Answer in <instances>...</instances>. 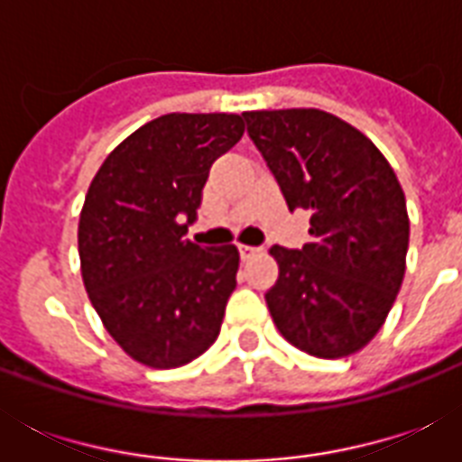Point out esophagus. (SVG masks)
<instances>
[{"label":"esophagus","mask_w":462,"mask_h":462,"mask_svg":"<svg viewBox=\"0 0 462 462\" xmlns=\"http://www.w3.org/2000/svg\"><path fill=\"white\" fill-rule=\"evenodd\" d=\"M259 252H261L259 246L239 245V256H242V259H252V256H256V254H259Z\"/></svg>","instance_id":"obj_1"}]
</instances>
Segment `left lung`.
I'll use <instances>...</instances> for the list:
<instances>
[{
	"label": "left lung",
	"mask_w": 462,
	"mask_h": 462,
	"mask_svg": "<svg viewBox=\"0 0 462 462\" xmlns=\"http://www.w3.org/2000/svg\"><path fill=\"white\" fill-rule=\"evenodd\" d=\"M246 132L311 242L271 249L266 292L282 337L321 359L362 350L386 321L405 275L410 220L393 167L355 126L323 110L245 112Z\"/></svg>",
	"instance_id": "1"
}]
</instances>
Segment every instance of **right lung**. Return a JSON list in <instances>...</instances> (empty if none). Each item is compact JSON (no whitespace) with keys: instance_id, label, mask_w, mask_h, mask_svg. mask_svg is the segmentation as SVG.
<instances>
[{"instance_id":"1","label":"right lung","mask_w":462,"mask_h":462,"mask_svg":"<svg viewBox=\"0 0 462 462\" xmlns=\"http://www.w3.org/2000/svg\"><path fill=\"white\" fill-rule=\"evenodd\" d=\"M242 134L239 115H162L126 136L90 181L79 220L83 285L107 333L141 365H189L220 333L237 246H199L184 235L210 165Z\"/></svg>"}]
</instances>
